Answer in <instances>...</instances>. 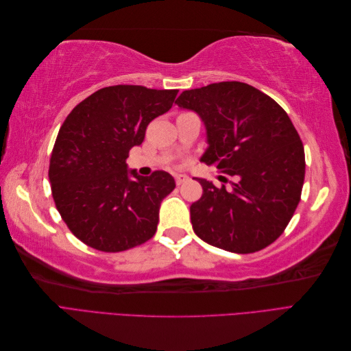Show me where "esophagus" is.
I'll return each mask as SVG.
<instances>
[{"label":"esophagus","instance_id":"obj_1","mask_svg":"<svg viewBox=\"0 0 351 351\" xmlns=\"http://www.w3.org/2000/svg\"><path fill=\"white\" fill-rule=\"evenodd\" d=\"M187 180H189L187 176H183V174L176 176V184H177V186H182V184H184V183L187 182Z\"/></svg>","mask_w":351,"mask_h":351}]
</instances>
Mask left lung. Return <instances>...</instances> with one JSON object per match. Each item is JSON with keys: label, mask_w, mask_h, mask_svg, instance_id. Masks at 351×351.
Segmentation results:
<instances>
[{"label": "left lung", "mask_w": 351, "mask_h": 351, "mask_svg": "<svg viewBox=\"0 0 351 351\" xmlns=\"http://www.w3.org/2000/svg\"><path fill=\"white\" fill-rule=\"evenodd\" d=\"M176 104L206 125L209 147L200 161L236 178L228 189L197 178L204 193L190 206L195 232L234 253L269 246L289 226L304 182V147L290 117L243 82L184 90Z\"/></svg>", "instance_id": "8db88e82"}]
</instances>
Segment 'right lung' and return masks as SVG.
<instances>
[{
    "mask_svg": "<svg viewBox=\"0 0 351 351\" xmlns=\"http://www.w3.org/2000/svg\"><path fill=\"white\" fill-rule=\"evenodd\" d=\"M177 93L115 84L83 99L62 123L49 159L51 192L62 221L89 247L117 253L154 237L176 182L161 169L149 177L129 173L125 159Z\"/></svg>",
    "mask_w": 351,
    "mask_h": 351,
    "instance_id": "obj_1",
    "label": "right lung"
}]
</instances>
